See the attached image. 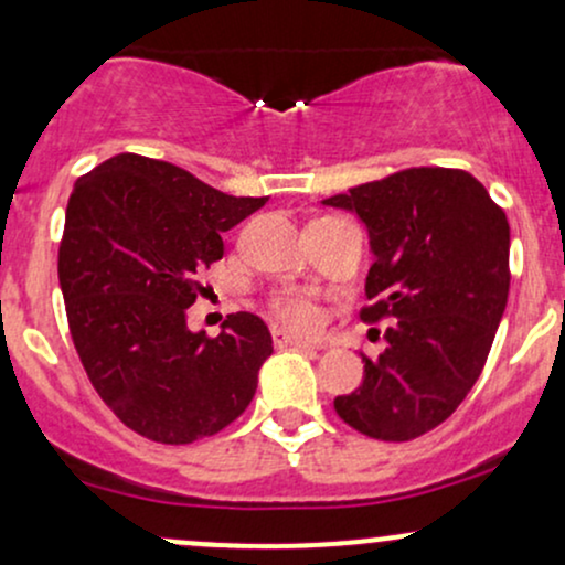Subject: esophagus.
Returning a JSON list of instances; mask_svg holds the SVG:
<instances>
[{
    "instance_id": "obj_1",
    "label": "esophagus",
    "mask_w": 565,
    "mask_h": 565,
    "mask_svg": "<svg viewBox=\"0 0 565 565\" xmlns=\"http://www.w3.org/2000/svg\"><path fill=\"white\" fill-rule=\"evenodd\" d=\"M271 341H275L277 350H303V352H315V344L309 341L296 339V335L280 331V328H271Z\"/></svg>"
}]
</instances>
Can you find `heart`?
Returning <instances> with one entry per match:
<instances>
[{"label":"heart","mask_w":565,"mask_h":565,"mask_svg":"<svg viewBox=\"0 0 565 565\" xmlns=\"http://www.w3.org/2000/svg\"><path fill=\"white\" fill-rule=\"evenodd\" d=\"M271 312L280 322L296 331L312 333L322 326V309L320 303L303 294H280L269 301Z\"/></svg>","instance_id":"1"}]
</instances>
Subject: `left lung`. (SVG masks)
Wrapping results in <instances>:
<instances>
[{
  "label": "left lung",
  "mask_w": 565,
  "mask_h": 565,
  "mask_svg": "<svg viewBox=\"0 0 565 565\" xmlns=\"http://www.w3.org/2000/svg\"><path fill=\"white\" fill-rule=\"evenodd\" d=\"M360 215L371 237L367 326L390 320L386 350L363 354V384L333 401L352 429L414 440L478 382L510 294V224L467 170L408 168L322 200Z\"/></svg>",
  "instance_id": "obj_1"
}]
</instances>
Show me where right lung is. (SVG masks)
<instances>
[{
	"label": "right lung",
	"mask_w": 565,
	"mask_h": 565,
	"mask_svg": "<svg viewBox=\"0 0 565 565\" xmlns=\"http://www.w3.org/2000/svg\"><path fill=\"white\" fill-rule=\"evenodd\" d=\"M264 202L130 151L74 183L58 248L68 331L100 401L132 433L186 446L250 405L269 328L237 312L218 335L192 333L186 309L200 271L224 256L221 234Z\"/></svg>",
	"instance_id": "obj_1"
}]
</instances>
